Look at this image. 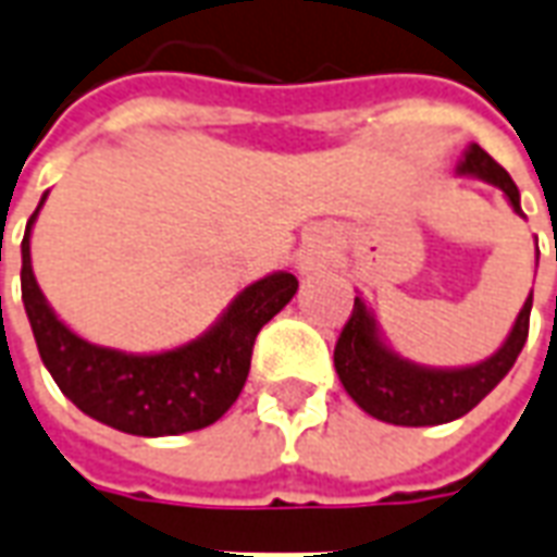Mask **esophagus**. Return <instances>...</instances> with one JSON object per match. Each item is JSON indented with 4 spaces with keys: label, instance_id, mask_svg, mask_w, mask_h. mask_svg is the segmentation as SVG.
<instances>
[{
    "label": "esophagus",
    "instance_id": "34e87169",
    "mask_svg": "<svg viewBox=\"0 0 557 557\" xmlns=\"http://www.w3.org/2000/svg\"><path fill=\"white\" fill-rule=\"evenodd\" d=\"M325 262H327L325 232H313V235L304 242L301 253H298V268H301V274H310V271H319Z\"/></svg>",
    "mask_w": 557,
    "mask_h": 557
}]
</instances>
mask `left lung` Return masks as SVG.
<instances>
[{
	"label": "left lung",
	"mask_w": 557,
	"mask_h": 557,
	"mask_svg": "<svg viewBox=\"0 0 557 557\" xmlns=\"http://www.w3.org/2000/svg\"><path fill=\"white\" fill-rule=\"evenodd\" d=\"M459 172L478 175L483 182L502 187L513 211L522 214L513 178L483 148H468ZM528 322H531V295H528L507 343L492 355L490 361L466 367V370H423V367L397 358L394 351H387L379 343L373 319L367 313L361 298H355L349 322L343 325L337 346H334V367H337L339 382L349 391V397L373 418L397 423V426L450 423L474 409L480 399L510 373V367L525 346Z\"/></svg>",
	"instance_id": "1"
}]
</instances>
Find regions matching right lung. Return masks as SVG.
<instances>
[{
	"label": "right lung",
	"mask_w": 557,
	"mask_h": 557,
	"mask_svg": "<svg viewBox=\"0 0 557 557\" xmlns=\"http://www.w3.org/2000/svg\"><path fill=\"white\" fill-rule=\"evenodd\" d=\"M38 208L23 235L20 289L41 361L59 391L89 418L146 438L202 430L223 418L247 382L256 334L292 301L298 289L295 274L280 271L256 280L232 301L206 337L194 339L182 349L163 355L101 349L71 334L47 307L35 283L29 232Z\"/></svg>",
	"instance_id": "add662e5"
}]
</instances>
